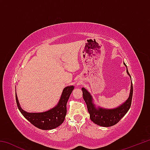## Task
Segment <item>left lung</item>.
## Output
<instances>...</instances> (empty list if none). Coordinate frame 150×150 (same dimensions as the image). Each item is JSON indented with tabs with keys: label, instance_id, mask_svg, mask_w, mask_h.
Wrapping results in <instances>:
<instances>
[{
	"label": "left lung",
	"instance_id": "8db88e82",
	"mask_svg": "<svg viewBox=\"0 0 150 150\" xmlns=\"http://www.w3.org/2000/svg\"><path fill=\"white\" fill-rule=\"evenodd\" d=\"M124 65L126 67L127 74L131 78L125 63H124ZM81 89L83 91V99L87 105L88 112L90 115L91 120L98 126L110 127L115 125L124 117V116L126 115L130 108L133 95V86L132 82L130 92L128 99L122 105L118 106V107L114 108H105L100 107V106L96 105L91 93L84 87H83Z\"/></svg>",
	"mask_w": 150,
	"mask_h": 150
}]
</instances>
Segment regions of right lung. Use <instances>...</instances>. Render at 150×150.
<instances>
[{"instance_id":"right-lung-1","label":"right lung","mask_w":150,"mask_h":150,"mask_svg":"<svg viewBox=\"0 0 150 150\" xmlns=\"http://www.w3.org/2000/svg\"><path fill=\"white\" fill-rule=\"evenodd\" d=\"M74 87L73 85L65 87L63 88L60 99L57 105L54 108L42 112H28L24 110L20 106L16 93L18 108L24 118L38 128L44 130L56 128L65 120L67 113V103Z\"/></svg>"}]
</instances>
